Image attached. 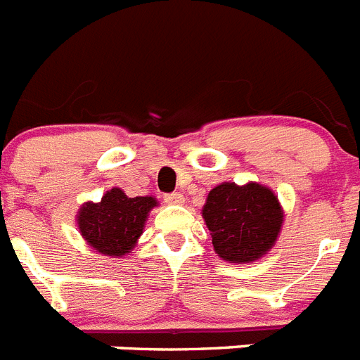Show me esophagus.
<instances>
[{
  "instance_id": "esophagus-1",
  "label": "esophagus",
  "mask_w": 360,
  "mask_h": 360,
  "mask_svg": "<svg viewBox=\"0 0 360 360\" xmlns=\"http://www.w3.org/2000/svg\"><path fill=\"white\" fill-rule=\"evenodd\" d=\"M164 200L167 203H173V205H182V203L186 202L184 195H180V193H171V195H165Z\"/></svg>"
}]
</instances>
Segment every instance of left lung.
I'll return each mask as SVG.
<instances>
[{
    "instance_id": "1",
    "label": "left lung",
    "mask_w": 360,
    "mask_h": 360,
    "mask_svg": "<svg viewBox=\"0 0 360 360\" xmlns=\"http://www.w3.org/2000/svg\"><path fill=\"white\" fill-rule=\"evenodd\" d=\"M212 247L221 259L252 263L274 247L283 225L278 196L265 186L224 182L207 195L202 209Z\"/></svg>"
}]
</instances>
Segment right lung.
Returning <instances> with one entry per match:
<instances>
[{
  "label": "right lung",
  "instance_id": "right-lung-1",
  "mask_svg": "<svg viewBox=\"0 0 360 360\" xmlns=\"http://www.w3.org/2000/svg\"><path fill=\"white\" fill-rule=\"evenodd\" d=\"M153 207H157L153 196L129 198L122 189L113 187L106 191L101 202H86L79 209V231L95 252L126 256L141 238Z\"/></svg>",
  "mask_w": 360,
  "mask_h": 360
}]
</instances>
